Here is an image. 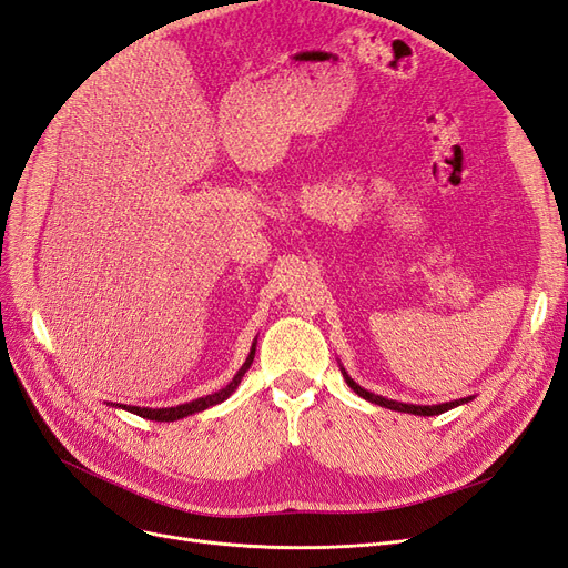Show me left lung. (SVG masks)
<instances>
[{"label":"left lung","mask_w":568,"mask_h":568,"mask_svg":"<svg viewBox=\"0 0 568 568\" xmlns=\"http://www.w3.org/2000/svg\"><path fill=\"white\" fill-rule=\"evenodd\" d=\"M343 376H346V384L359 395V398H365L374 405H382V407H388V409H398V412H407V415H419V417H432V415H440V412H448L462 403H469L471 398H462V400H453V403H443V405H405V403H398V400H388V398H382V395H374L365 388H359L351 376L343 372Z\"/></svg>","instance_id":"left-lung-1"}]
</instances>
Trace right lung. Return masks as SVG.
<instances>
[{"label":"right lung","instance_id":"1","mask_svg":"<svg viewBox=\"0 0 568 568\" xmlns=\"http://www.w3.org/2000/svg\"><path fill=\"white\" fill-rule=\"evenodd\" d=\"M253 355H255V343H253V348H251V355L246 357L244 367L234 374V379H232L225 388H220V390H215V393H211V395H205V398H199V400H192V403H184V405H178V407H165V409H151V407H125V409H128V412H134V415H140V417H144V419H151V422H175V419H182V417H186V415H194V412L209 409V407H213V405H217V403H222V400H227L230 395L234 393V388H236L239 384H242V376H244L246 369L251 367Z\"/></svg>","mask_w":568,"mask_h":568}]
</instances>
